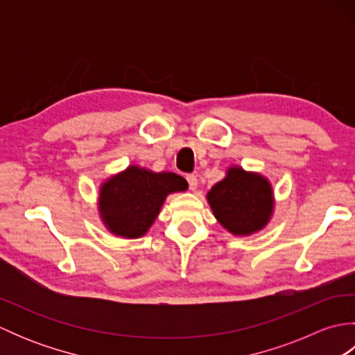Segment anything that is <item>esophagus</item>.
I'll return each instance as SVG.
<instances>
[{
  "label": "esophagus",
  "instance_id": "obj_1",
  "mask_svg": "<svg viewBox=\"0 0 355 355\" xmlns=\"http://www.w3.org/2000/svg\"><path fill=\"white\" fill-rule=\"evenodd\" d=\"M186 180H187V183H189V189L191 191L197 189L198 178H197V175H195V173H189V175H186Z\"/></svg>",
  "mask_w": 355,
  "mask_h": 355
}]
</instances>
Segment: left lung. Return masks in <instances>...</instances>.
<instances>
[{
	"instance_id": "obj_1",
	"label": "left lung",
	"mask_w": 355,
	"mask_h": 355,
	"mask_svg": "<svg viewBox=\"0 0 355 355\" xmlns=\"http://www.w3.org/2000/svg\"><path fill=\"white\" fill-rule=\"evenodd\" d=\"M210 209L224 229L247 236L259 232L273 214V191L266 177L232 166L207 193Z\"/></svg>"
}]
</instances>
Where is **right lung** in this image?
Listing matches in <instances>:
<instances>
[{
  "label": "right lung",
  "instance_id": "add662e5",
  "mask_svg": "<svg viewBox=\"0 0 355 355\" xmlns=\"http://www.w3.org/2000/svg\"><path fill=\"white\" fill-rule=\"evenodd\" d=\"M186 189L187 182L177 173L128 166L101 186V218L114 235L140 238L154 224L166 197Z\"/></svg>",
  "mask_w": 355,
  "mask_h": 355
}]
</instances>
